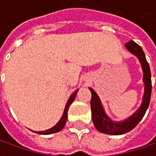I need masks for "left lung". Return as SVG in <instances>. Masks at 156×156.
<instances>
[{
	"instance_id": "1",
	"label": "left lung",
	"mask_w": 156,
	"mask_h": 156,
	"mask_svg": "<svg viewBox=\"0 0 156 156\" xmlns=\"http://www.w3.org/2000/svg\"><path fill=\"white\" fill-rule=\"evenodd\" d=\"M125 48H127L131 53L135 55L140 62L141 67L144 73V78L143 81L144 83V94L143 96V101L141 104L140 107L138 108L137 111L134 113L122 122H114L105 114V111L101 101L98 98V94L95 93L93 88H89L91 91L92 97L90 105H91L92 118L93 122L94 124L95 128L99 132L105 133L108 134H114L119 135L127 133L129 131L132 130L139 122L144 117L145 112L147 110L150 101H151V90H152V85H151V73L150 66L148 62L146 61L145 55L140 45H138L134 41H129L125 44Z\"/></svg>"
}]
</instances>
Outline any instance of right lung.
Segmentation results:
<instances>
[{
  "instance_id": "add662e5",
  "label": "right lung",
  "mask_w": 156,
  "mask_h": 156,
  "mask_svg": "<svg viewBox=\"0 0 156 156\" xmlns=\"http://www.w3.org/2000/svg\"><path fill=\"white\" fill-rule=\"evenodd\" d=\"M78 89H77L76 91L73 94L70 96V98L68 99V101L67 102V105L65 106V109L64 112H63V115L62 116L61 119L58 121V123L55 126H53L51 129H47V130L44 131H33L35 132L37 134H53V133H57V132H59L60 130H62L63 127H64L65 124H66V121H67V119H68V108L69 106L71 105V104L73 102L74 100L75 97H76V94H77V92H78Z\"/></svg>"
}]
</instances>
